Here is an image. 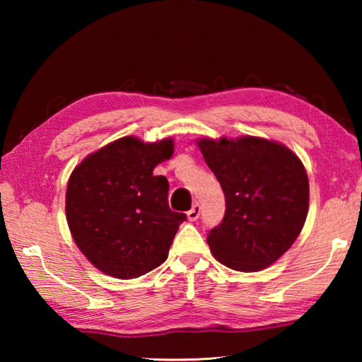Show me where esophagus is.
<instances>
[{
	"instance_id": "34e87169",
	"label": "esophagus",
	"mask_w": 362,
	"mask_h": 362,
	"mask_svg": "<svg viewBox=\"0 0 362 362\" xmlns=\"http://www.w3.org/2000/svg\"><path fill=\"white\" fill-rule=\"evenodd\" d=\"M199 212H201V206H199L198 203H194L192 209H189V211L187 212L188 220H192V222H194V220H198V217H199Z\"/></svg>"
}]
</instances>
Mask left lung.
I'll return each instance as SVG.
<instances>
[{"label":"left lung","mask_w":362,"mask_h":362,"mask_svg":"<svg viewBox=\"0 0 362 362\" xmlns=\"http://www.w3.org/2000/svg\"><path fill=\"white\" fill-rule=\"evenodd\" d=\"M198 145L225 194L223 220L207 235L214 257L236 272L269 267L297 240L308 214L302 161L259 137L203 139Z\"/></svg>","instance_id":"1"}]
</instances>
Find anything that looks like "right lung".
Listing matches in <instances>:
<instances>
[{
  "label": "right lung",
  "instance_id": "obj_1",
  "mask_svg": "<svg viewBox=\"0 0 362 362\" xmlns=\"http://www.w3.org/2000/svg\"><path fill=\"white\" fill-rule=\"evenodd\" d=\"M170 139L124 137L88 156L66 187V222L79 250L105 274L139 278L168 259L187 216L169 209V183L153 169L173 156Z\"/></svg>",
  "mask_w": 362,
  "mask_h": 362
}]
</instances>
